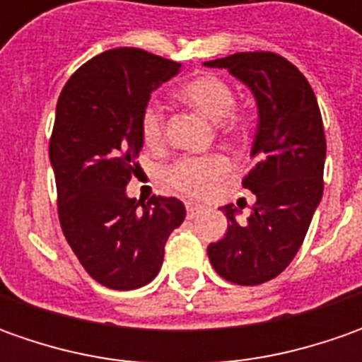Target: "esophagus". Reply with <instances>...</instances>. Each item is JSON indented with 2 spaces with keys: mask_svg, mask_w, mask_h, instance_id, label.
Returning a JSON list of instances; mask_svg holds the SVG:
<instances>
[{
  "mask_svg": "<svg viewBox=\"0 0 362 362\" xmlns=\"http://www.w3.org/2000/svg\"><path fill=\"white\" fill-rule=\"evenodd\" d=\"M202 205H193V203H187V216L189 217H195L197 214H202Z\"/></svg>",
  "mask_w": 362,
  "mask_h": 362,
  "instance_id": "esophagus-1",
  "label": "esophagus"
}]
</instances>
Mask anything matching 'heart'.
Instances as JSON below:
<instances>
[{"mask_svg": "<svg viewBox=\"0 0 362 362\" xmlns=\"http://www.w3.org/2000/svg\"><path fill=\"white\" fill-rule=\"evenodd\" d=\"M177 96L202 112L205 119L217 122L228 134H245L250 129L247 115L235 108V90L226 78L217 74H199L179 86ZM141 136L146 146L163 145L165 141V112L155 100L146 103L141 112ZM230 163L223 155L209 157H185L175 160L165 171L167 185L187 197H205L226 177Z\"/></svg>", "mask_w": 362, "mask_h": 362, "instance_id": "1", "label": "heart"}]
</instances>
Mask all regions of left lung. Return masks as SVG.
I'll use <instances>...</instances> for the list:
<instances>
[{"instance_id":"obj_1","label":"left lung","mask_w":362,"mask_h":362,"mask_svg":"<svg viewBox=\"0 0 362 362\" xmlns=\"http://www.w3.org/2000/svg\"><path fill=\"white\" fill-rule=\"evenodd\" d=\"M205 66L228 68L247 84L259 112L256 165L242 181L256 193V205L245 223L235 221L231 205L223 207L228 233L209 243L207 256L228 282L264 284L294 259L322 199L327 139L320 108L308 80L280 54L240 52Z\"/></svg>"}]
</instances>
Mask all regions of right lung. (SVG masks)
Instances as JSON below:
<instances>
[{
	"instance_id": "1",
	"label": "right lung",
	"mask_w": 362,
	"mask_h": 362,
	"mask_svg": "<svg viewBox=\"0 0 362 362\" xmlns=\"http://www.w3.org/2000/svg\"><path fill=\"white\" fill-rule=\"evenodd\" d=\"M179 70L145 49H106L78 68L58 98L49 160L60 226L84 270L112 290L148 284L185 219L175 197H127L143 146V106Z\"/></svg>"
}]
</instances>
